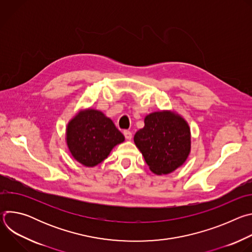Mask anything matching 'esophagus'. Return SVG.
I'll return each instance as SVG.
<instances>
[{
  "label": "esophagus",
  "instance_id": "1",
  "mask_svg": "<svg viewBox=\"0 0 252 252\" xmlns=\"http://www.w3.org/2000/svg\"><path fill=\"white\" fill-rule=\"evenodd\" d=\"M124 135L126 136V139H131V137H132V133H131V131H130V130H127V129L124 130Z\"/></svg>",
  "mask_w": 252,
  "mask_h": 252
}]
</instances>
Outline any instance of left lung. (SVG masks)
Listing matches in <instances>:
<instances>
[{
  "label": "left lung",
  "mask_w": 252,
  "mask_h": 252,
  "mask_svg": "<svg viewBox=\"0 0 252 252\" xmlns=\"http://www.w3.org/2000/svg\"><path fill=\"white\" fill-rule=\"evenodd\" d=\"M134 143L156 174H167L184 164L190 152L188 123L171 112L146 117L145 126L134 134Z\"/></svg>",
  "instance_id": "8db88e82"
}]
</instances>
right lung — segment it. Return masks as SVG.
Segmentation results:
<instances>
[{"mask_svg":"<svg viewBox=\"0 0 252 252\" xmlns=\"http://www.w3.org/2000/svg\"><path fill=\"white\" fill-rule=\"evenodd\" d=\"M124 140V134L113 121L95 110L79 113L66 128V143L71 156L90 167L100 163Z\"/></svg>","mask_w":252,"mask_h":252,"instance_id":"1","label":"right lung"}]
</instances>
